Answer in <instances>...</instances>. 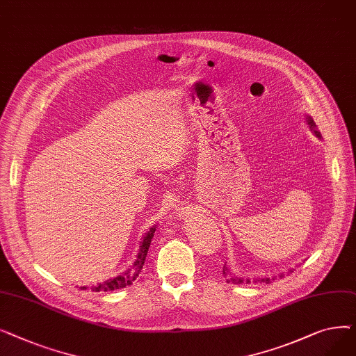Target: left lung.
<instances>
[{"instance_id":"8db88e82","label":"left lung","mask_w":356,"mask_h":356,"mask_svg":"<svg viewBox=\"0 0 356 356\" xmlns=\"http://www.w3.org/2000/svg\"><path fill=\"white\" fill-rule=\"evenodd\" d=\"M306 124H307V127H309V129L312 131V133L317 137V138H322V134H321V131L317 129V125H316V122L312 120V117H306ZM290 273H293V270H289ZM223 275H225V278H227V283H234V284H244V283H251V282H254V283H257V282H261V283H271V282H274V280L277 278L275 275H273V277H255V278H252V280H250L248 277L247 278H244V277H236V275H234V274H231V271H229V267L225 264L223 266ZM278 277L282 278V277H284V274L283 273H280L278 274Z\"/></svg>"}]
</instances>
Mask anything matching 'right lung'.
I'll return each mask as SVG.
<instances>
[{"instance_id":"right-lung-1","label":"right lung","mask_w":356,"mask_h":356,"mask_svg":"<svg viewBox=\"0 0 356 356\" xmlns=\"http://www.w3.org/2000/svg\"><path fill=\"white\" fill-rule=\"evenodd\" d=\"M156 223L154 225L149 228L144 236L141 238V242H140V248H138V252L136 255V261L134 264L131 266L127 271H124L122 274L117 275V277H112L109 280H106V282L104 283H99L97 286H92V291H112V290H118V289H124L129 284H133L134 280L138 277V274L141 273L143 270V266H144V261H145V257H147V252H148V248H149V244H152V239L154 236V232H156ZM83 290H86V287H81Z\"/></svg>"}]
</instances>
